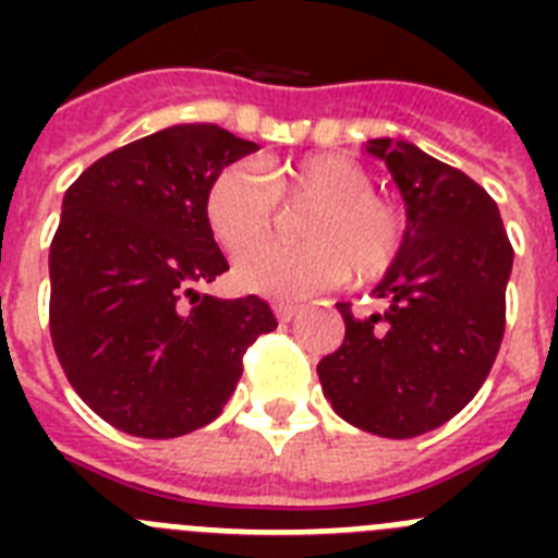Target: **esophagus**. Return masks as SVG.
Instances as JSON below:
<instances>
[{
	"label": "esophagus",
	"mask_w": 558,
	"mask_h": 558,
	"mask_svg": "<svg viewBox=\"0 0 558 558\" xmlns=\"http://www.w3.org/2000/svg\"><path fill=\"white\" fill-rule=\"evenodd\" d=\"M299 304H290V302H276L274 304V313H276V318H279V322L282 324H288V322H293L295 315H299Z\"/></svg>",
	"instance_id": "1"
}]
</instances>
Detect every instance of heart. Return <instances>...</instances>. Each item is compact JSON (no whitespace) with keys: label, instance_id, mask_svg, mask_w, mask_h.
I'll return each mask as SVG.
<instances>
[{"label":"heart","instance_id":"1","mask_svg":"<svg viewBox=\"0 0 558 558\" xmlns=\"http://www.w3.org/2000/svg\"><path fill=\"white\" fill-rule=\"evenodd\" d=\"M276 203H313L300 225L304 244L255 243L272 230ZM206 220L231 254L236 288L302 299L347 282H377L391 274L408 240V218L397 201L374 192L372 172L343 153L302 159L229 165L206 192Z\"/></svg>","mask_w":558,"mask_h":558}]
</instances>
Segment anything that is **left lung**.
<instances>
[{
	"mask_svg": "<svg viewBox=\"0 0 558 558\" xmlns=\"http://www.w3.org/2000/svg\"><path fill=\"white\" fill-rule=\"evenodd\" d=\"M408 211V240L374 288L386 307L354 315L338 302L347 335L318 363L324 397L360 430L413 438L470 405L506 332L514 248L481 184L411 142L372 140Z\"/></svg>",
	"mask_w": 558,
	"mask_h": 558,
	"instance_id": "obj_1",
	"label": "left lung"
}]
</instances>
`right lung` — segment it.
<instances>
[{"instance_id": "add662e5", "label": "right lung", "mask_w": 558, "mask_h": 558, "mask_svg": "<svg viewBox=\"0 0 558 558\" xmlns=\"http://www.w3.org/2000/svg\"><path fill=\"white\" fill-rule=\"evenodd\" d=\"M254 142L218 125H172L77 175L49 245V335L63 374L100 418L175 438L218 418L243 354L276 318L259 295L215 299L229 270L206 192Z\"/></svg>"}]
</instances>
